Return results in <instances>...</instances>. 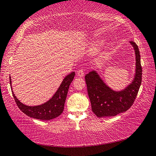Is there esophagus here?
I'll return each mask as SVG.
<instances>
[{"instance_id": "obj_1", "label": "esophagus", "mask_w": 156, "mask_h": 156, "mask_svg": "<svg viewBox=\"0 0 156 156\" xmlns=\"http://www.w3.org/2000/svg\"><path fill=\"white\" fill-rule=\"evenodd\" d=\"M77 74H78L79 77H80V78L83 77V76H84V71H83V69H79L77 72Z\"/></svg>"}]
</instances>
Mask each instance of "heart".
<instances>
[{
	"mask_svg": "<svg viewBox=\"0 0 156 156\" xmlns=\"http://www.w3.org/2000/svg\"><path fill=\"white\" fill-rule=\"evenodd\" d=\"M98 44H100V43H99ZM96 45H98V44H96ZM96 46H95V45H94L93 47H91V51H94V50H96Z\"/></svg>",
	"mask_w": 156,
	"mask_h": 156,
	"instance_id": "heart-1",
	"label": "heart"
}]
</instances>
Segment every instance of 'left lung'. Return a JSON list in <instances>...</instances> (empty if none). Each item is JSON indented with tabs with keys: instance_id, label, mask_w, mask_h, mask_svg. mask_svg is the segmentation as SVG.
<instances>
[{
	"instance_id": "1",
	"label": "left lung",
	"mask_w": 156,
	"mask_h": 156,
	"mask_svg": "<svg viewBox=\"0 0 156 156\" xmlns=\"http://www.w3.org/2000/svg\"><path fill=\"white\" fill-rule=\"evenodd\" d=\"M136 54V75L132 83L120 91H115L105 84L96 71L85 76L91 109L97 117L115 116L127 111L133 105L142 83V67L138 47L130 41Z\"/></svg>"
}]
</instances>
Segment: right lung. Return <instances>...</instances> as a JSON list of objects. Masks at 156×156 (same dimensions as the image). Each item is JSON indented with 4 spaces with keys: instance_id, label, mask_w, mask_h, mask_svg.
I'll list each match as a JSON object with an SVG mask.
<instances>
[{
    "instance_id": "1",
    "label": "right lung",
    "mask_w": 156,
    "mask_h": 156,
    "mask_svg": "<svg viewBox=\"0 0 156 156\" xmlns=\"http://www.w3.org/2000/svg\"><path fill=\"white\" fill-rule=\"evenodd\" d=\"M74 76L75 73L72 72L66 76L63 79V81L56 92V94L54 95V96L49 101L43 105L34 107L27 106V105L20 102L17 99V98L15 96L14 92L12 91L13 97H14L16 103L20 110L30 117L41 120H49L54 119V118L59 116L63 112L65 100L68 93V89L73 78H74ZM9 82L12 89L11 77L10 76Z\"/></svg>"
}]
</instances>
